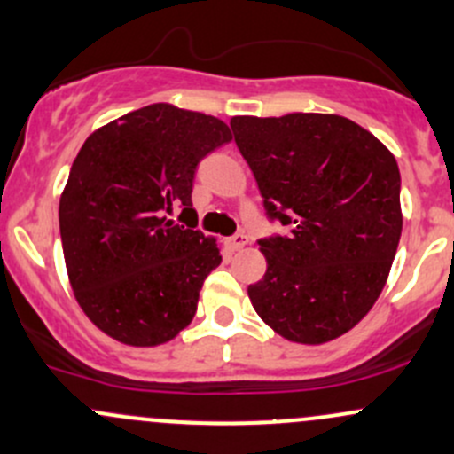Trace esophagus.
Returning <instances> with one entry per match:
<instances>
[{
  "instance_id": "1",
  "label": "esophagus",
  "mask_w": 454,
  "mask_h": 454,
  "mask_svg": "<svg viewBox=\"0 0 454 454\" xmlns=\"http://www.w3.org/2000/svg\"><path fill=\"white\" fill-rule=\"evenodd\" d=\"M247 243H250V237H247V235H235V237L228 239V246H231L232 252L243 250V247H246Z\"/></svg>"
}]
</instances>
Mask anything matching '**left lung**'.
Returning a JSON list of instances; mask_svg holds the SVG:
<instances>
[{
    "label": "left lung",
    "mask_w": 454,
    "mask_h": 454,
    "mask_svg": "<svg viewBox=\"0 0 454 454\" xmlns=\"http://www.w3.org/2000/svg\"><path fill=\"white\" fill-rule=\"evenodd\" d=\"M235 142L288 228L261 239L267 271L247 286L258 317L300 345H323L368 315L403 231L395 154L336 114L235 116Z\"/></svg>",
    "instance_id": "8db88e82"
}]
</instances>
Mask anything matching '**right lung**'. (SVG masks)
<instances>
[{
	"label": "right lung",
	"instance_id": "1",
	"mask_svg": "<svg viewBox=\"0 0 454 454\" xmlns=\"http://www.w3.org/2000/svg\"><path fill=\"white\" fill-rule=\"evenodd\" d=\"M226 122L153 103L83 142L59 196V235L74 300L114 340L157 347L192 323L217 241L168 215H193L198 163L231 142Z\"/></svg>",
	"mask_w": 454,
	"mask_h": 454
}]
</instances>
